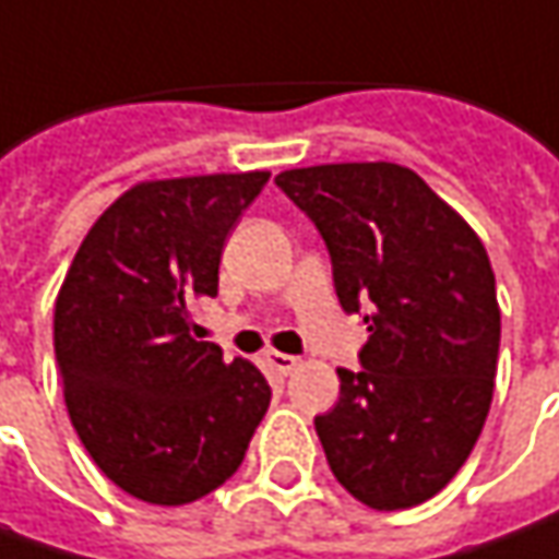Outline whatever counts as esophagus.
Here are the masks:
<instances>
[{
    "instance_id": "34e87169",
    "label": "esophagus",
    "mask_w": 559,
    "mask_h": 559,
    "mask_svg": "<svg viewBox=\"0 0 559 559\" xmlns=\"http://www.w3.org/2000/svg\"><path fill=\"white\" fill-rule=\"evenodd\" d=\"M265 362H269L278 376H290V372L300 366V359H297V356H287V353H278V350L265 353Z\"/></svg>"
}]
</instances>
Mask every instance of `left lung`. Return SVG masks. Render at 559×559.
<instances>
[{
    "label": "left lung",
    "instance_id": "8db88e82",
    "mask_svg": "<svg viewBox=\"0 0 559 559\" xmlns=\"http://www.w3.org/2000/svg\"><path fill=\"white\" fill-rule=\"evenodd\" d=\"M322 231L347 312L369 306L362 369L316 431L328 466L372 510L435 498L473 453L495 397L500 306L485 243L394 162H334L275 178Z\"/></svg>",
    "mask_w": 559,
    "mask_h": 559
}]
</instances>
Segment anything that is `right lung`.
I'll return each mask as SVG.
<instances>
[{"mask_svg": "<svg viewBox=\"0 0 559 559\" xmlns=\"http://www.w3.org/2000/svg\"><path fill=\"white\" fill-rule=\"evenodd\" d=\"M269 171L140 181L86 231L56 297L71 425L131 498L183 507L243 463L272 391L250 359L193 337L218 262Z\"/></svg>", "mask_w": 559, "mask_h": 559, "instance_id": "obj_1", "label": "right lung"}]
</instances>
